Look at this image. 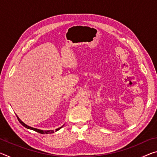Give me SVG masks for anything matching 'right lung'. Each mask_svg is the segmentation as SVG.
I'll return each instance as SVG.
<instances>
[{"label":"right lung","instance_id":"obj_1","mask_svg":"<svg viewBox=\"0 0 157 157\" xmlns=\"http://www.w3.org/2000/svg\"><path fill=\"white\" fill-rule=\"evenodd\" d=\"M16 116H17L18 120V121H19V123H20L21 124H22V125H23V127H25V128L29 129L34 130V131L40 133V134H52V133H54L55 131V132L58 131V130L62 128V127L63 126H63H62V127H59V128H57V129H56L55 130H43V129H39L34 128V127H30V126L28 125V124H26L25 123H23V122L22 121H21L19 118H18V116L17 115H16Z\"/></svg>","mask_w":157,"mask_h":157}]
</instances>
